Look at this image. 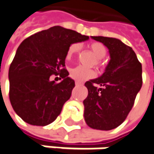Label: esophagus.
<instances>
[{"mask_svg":"<svg viewBox=\"0 0 154 154\" xmlns=\"http://www.w3.org/2000/svg\"><path fill=\"white\" fill-rule=\"evenodd\" d=\"M75 85H77V86H78V85H81L82 84H81L80 82H78V81H76V83H75Z\"/></svg>","mask_w":154,"mask_h":154,"instance_id":"34e87169","label":"esophagus"}]
</instances>
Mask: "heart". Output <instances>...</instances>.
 Instances as JSON below:
<instances>
[{
    "mask_svg": "<svg viewBox=\"0 0 154 154\" xmlns=\"http://www.w3.org/2000/svg\"><path fill=\"white\" fill-rule=\"evenodd\" d=\"M90 50H91V52L97 57V61H96L97 65L98 67H102L103 61L101 59L104 58L107 53V50L104 47V44L101 42H92L90 44ZM80 50H81V45L79 43H72L69 48L67 55H66V58H71L73 56L79 53ZM69 75L73 79H75L77 81H84L85 79H89V78H92L95 77L96 71L92 69H87L83 66H77V67H74L70 69Z\"/></svg>",
    "mask_w": 154,
    "mask_h": 154,
    "instance_id": "b5f03b06",
    "label": "heart"
}]
</instances>
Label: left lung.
Instances as JSON below:
<instances>
[{
	"instance_id": "obj_1",
	"label": "left lung",
	"mask_w": 154,
	"mask_h": 154,
	"mask_svg": "<svg viewBox=\"0 0 154 154\" xmlns=\"http://www.w3.org/2000/svg\"><path fill=\"white\" fill-rule=\"evenodd\" d=\"M91 37L109 49L111 60L101 77L85 84V120L93 129L108 131L120 125L131 110L142 86V66L132 49L120 40Z\"/></svg>"
}]
</instances>
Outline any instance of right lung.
<instances>
[{"instance_id":"1","label":"right lung","mask_w":154,"mask_h":154,"mask_svg":"<svg viewBox=\"0 0 154 154\" xmlns=\"http://www.w3.org/2000/svg\"><path fill=\"white\" fill-rule=\"evenodd\" d=\"M88 39L87 35L55 26L20 44L8 71L9 99L23 121L44 126L56 120L75 87L65 69L69 48ZM52 75L62 81H51Z\"/></svg>"}]
</instances>
